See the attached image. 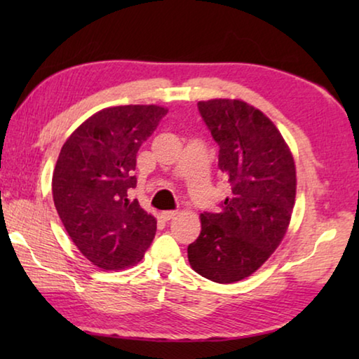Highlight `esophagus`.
Segmentation results:
<instances>
[{
	"label": "esophagus",
	"mask_w": 359,
	"mask_h": 359,
	"mask_svg": "<svg viewBox=\"0 0 359 359\" xmlns=\"http://www.w3.org/2000/svg\"><path fill=\"white\" fill-rule=\"evenodd\" d=\"M175 217H177V210H165V212H161V218L165 222L172 220V218H175Z\"/></svg>",
	"instance_id": "obj_1"
}]
</instances>
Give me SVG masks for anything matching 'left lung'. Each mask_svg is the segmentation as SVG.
Instances as JSON below:
<instances>
[{
    "label": "left lung",
    "instance_id": "left-lung-1",
    "mask_svg": "<svg viewBox=\"0 0 359 359\" xmlns=\"http://www.w3.org/2000/svg\"><path fill=\"white\" fill-rule=\"evenodd\" d=\"M218 144V168L231 185L220 212L201 214V234L188 245L199 276L233 283L252 276L280 244L293 214L296 168L280 131L241 100L198 102Z\"/></svg>",
    "mask_w": 359,
    "mask_h": 359
}]
</instances>
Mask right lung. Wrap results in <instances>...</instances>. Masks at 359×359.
<instances>
[{
  "label": "right lung",
  "instance_id": "add662e5",
  "mask_svg": "<svg viewBox=\"0 0 359 359\" xmlns=\"http://www.w3.org/2000/svg\"><path fill=\"white\" fill-rule=\"evenodd\" d=\"M166 114L155 104L102 109L60 151L53 203L76 247L101 269L135 266L155 238V217L130 201L128 191L137 182V150Z\"/></svg>",
  "mask_w": 359,
  "mask_h": 359
}]
</instances>
